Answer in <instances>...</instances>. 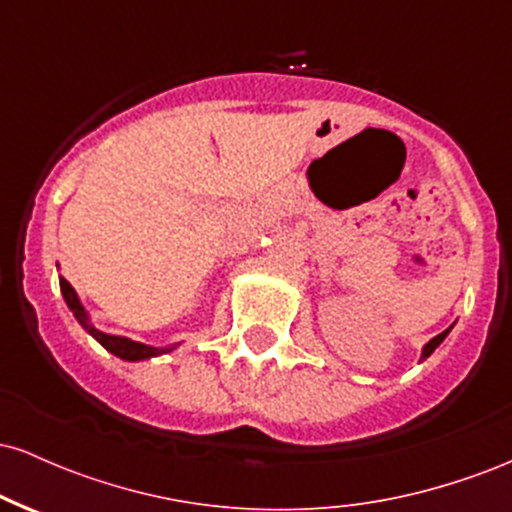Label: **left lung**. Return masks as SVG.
<instances>
[{
  "mask_svg": "<svg viewBox=\"0 0 512 512\" xmlns=\"http://www.w3.org/2000/svg\"><path fill=\"white\" fill-rule=\"evenodd\" d=\"M450 330H452V325L448 327V330H443V332H440V334H436V337H433V339H431V342H428V344H424V349H421V361H426V358H428V356H431V354H433V351H436L440 344H443V339H445V337H448V334H450Z\"/></svg>",
  "mask_w": 512,
  "mask_h": 512,
  "instance_id": "8db88e82",
  "label": "left lung"
}]
</instances>
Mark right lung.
I'll return each instance as SVG.
<instances>
[{"mask_svg":"<svg viewBox=\"0 0 512 512\" xmlns=\"http://www.w3.org/2000/svg\"><path fill=\"white\" fill-rule=\"evenodd\" d=\"M60 291L64 296V303H67V308L72 310L76 322H79L84 330L91 334L93 339H96L98 344L103 346L105 351H110V354L122 358V361H146V358H156V356H163V354H170L173 349H178L180 344H170V346H151V344H142V342H134V339L129 337H120V334H108V332H101L96 325L91 322V315H88V310L84 308V303H81V298L76 296L74 286L69 284L64 276H60Z\"/></svg>","mask_w":512,"mask_h":512,"instance_id":"add662e5","label":"right lung"}]
</instances>
